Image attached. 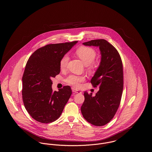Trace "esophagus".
Listing matches in <instances>:
<instances>
[{
  "instance_id": "esophagus-1",
  "label": "esophagus",
  "mask_w": 152,
  "mask_h": 152,
  "mask_svg": "<svg viewBox=\"0 0 152 152\" xmlns=\"http://www.w3.org/2000/svg\"><path fill=\"white\" fill-rule=\"evenodd\" d=\"M72 91L73 92H75V93H77V94H81V92L80 91H79V90H77V89H75V88H73Z\"/></svg>"
}]
</instances>
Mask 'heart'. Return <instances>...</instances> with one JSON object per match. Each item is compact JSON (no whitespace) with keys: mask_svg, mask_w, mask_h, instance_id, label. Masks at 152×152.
Masks as SVG:
<instances>
[{"mask_svg":"<svg viewBox=\"0 0 152 152\" xmlns=\"http://www.w3.org/2000/svg\"><path fill=\"white\" fill-rule=\"evenodd\" d=\"M76 54L86 65L87 70L89 72H93L96 68V64L94 62L96 57V52L92 47L82 46L79 47L76 51ZM69 56L65 54L60 61V67L62 70L65 69L68 64ZM85 76L83 75H70L66 79L65 82L73 87L78 88L80 86V83L84 81Z\"/></svg>","mask_w":152,"mask_h":152,"instance_id":"obj_1","label":"heart"}]
</instances>
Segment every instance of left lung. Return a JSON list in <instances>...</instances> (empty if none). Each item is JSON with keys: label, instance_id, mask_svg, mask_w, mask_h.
I'll return each instance as SVG.
<instances>
[{"label": "left lung", "instance_id": "1", "mask_svg": "<svg viewBox=\"0 0 152 152\" xmlns=\"http://www.w3.org/2000/svg\"><path fill=\"white\" fill-rule=\"evenodd\" d=\"M83 44L99 47L101 51L100 64L91 80L92 86L99 87L100 90L95 96L85 91V100L81 107L88 123L101 126L110 121L120 104L124 87L123 63L115 47L104 39Z\"/></svg>", "mask_w": 152, "mask_h": 152}]
</instances>
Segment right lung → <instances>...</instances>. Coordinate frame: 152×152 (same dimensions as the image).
<instances>
[{
    "label": "right lung",
    "mask_w": 152,
    "mask_h": 152,
    "mask_svg": "<svg viewBox=\"0 0 152 152\" xmlns=\"http://www.w3.org/2000/svg\"><path fill=\"white\" fill-rule=\"evenodd\" d=\"M77 43L46 45L35 51L27 62L22 77V99L30 116L39 123L58 119L72 94L68 86L53 92L51 78L59 74L61 58Z\"/></svg>",
    "instance_id": "right-lung-1"
}]
</instances>
